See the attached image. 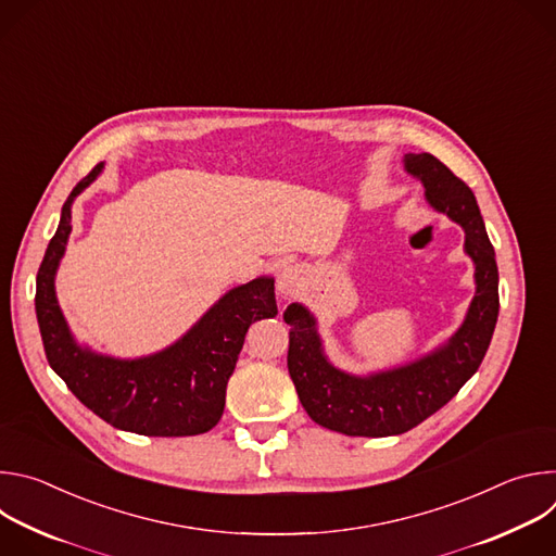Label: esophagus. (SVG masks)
Here are the masks:
<instances>
[{"label": "esophagus", "instance_id": "34e87169", "mask_svg": "<svg viewBox=\"0 0 556 556\" xmlns=\"http://www.w3.org/2000/svg\"><path fill=\"white\" fill-rule=\"evenodd\" d=\"M301 281H303V275L296 266H286L281 273H279V279H277V290L281 292V296H294L301 288Z\"/></svg>", "mask_w": 556, "mask_h": 556}]
</instances>
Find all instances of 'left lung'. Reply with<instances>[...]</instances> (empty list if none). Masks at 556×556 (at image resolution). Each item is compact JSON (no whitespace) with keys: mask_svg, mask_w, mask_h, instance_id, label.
Returning a JSON list of instances; mask_svg holds the SVG:
<instances>
[{"mask_svg":"<svg viewBox=\"0 0 556 556\" xmlns=\"http://www.w3.org/2000/svg\"><path fill=\"white\" fill-rule=\"evenodd\" d=\"M405 169L422 180L425 195L435 211L462 224L464 251L475 262L478 290L462 328L446 345L405 367L367 378L332 367L324 356L314 316L299 303L286 307L288 371L299 401L316 425L345 435H399L433 416L478 371L497 324L500 273L478 200L431 153H407Z\"/></svg>","mask_w":556,"mask_h":556,"instance_id":"1","label":"left lung"}]
</instances>
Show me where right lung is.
<instances>
[{"instance_id": "obj_1", "label": "right lung", "mask_w": 556, "mask_h": 556, "mask_svg": "<svg viewBox=\"0 0 556 556\" xmlns=\"http://www.w3.org/2000/svg\"><path fill=\"white\" fill-rule=\"evenodd\" d=\"M101 169L97 165L72 189L37 273L35 309L46 358L76 399L116 429L157 438L206 433L222 418L226 382L251 324L277 314L275 281L260 277L232 288L178 343L153 356L118 361L78 348L54 296V273L72 230V200Z\"/></svg>"}]
</instances>
